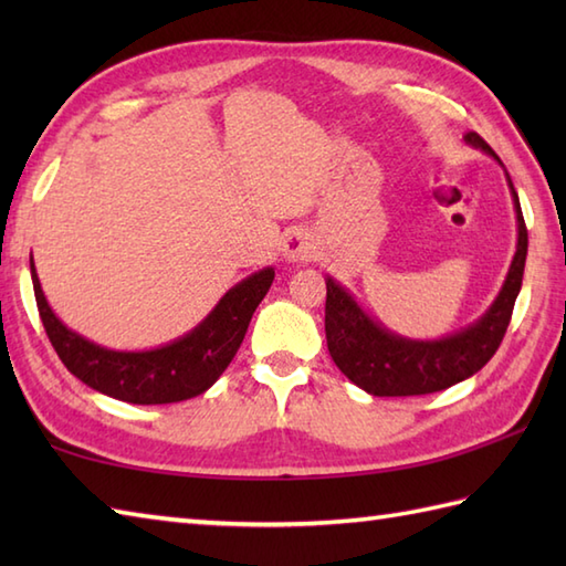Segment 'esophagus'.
<instances>
[{"label": "esophagus", "mask_w": 566, "mask_h": 566, "mask_svg": "<svg viewBox=\"0 0 566 566\" xmlns=\"http://www.w3.org/2000/svg\"><path fill=\"white\" fill-rule=\"evenodd\" d=\"M314 250H316L314 238H311L304 228H296V231H292L284 238V245H282L284 258L290 262H306L314 258Z\"/></svg>", "instance_id": "34e87169"}]
</instances>
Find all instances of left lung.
I'll use <instances>...</instances> for the list:
<instances>
[{
	"label": "left lung",
	"instance_id": "left-lung-1",
	"mask_svg": "<svg viewBox=\"0 0 566 566\" xmlns=\"http://www.w3.org/2000/svg\"><path fill=\"white\" fill-rule=\"evenodd\" d=\"M464 140L499 160V155L474 130H469ZM499 165L503 167L501 160ZM506 179L513 197L515 223H518V245H515L513 262L494 304L467 328L438 340L403 338L371 318L340 282L326 276L328 353L343 375L359 389L371 396H420L442 391L476 375L494 357L511 323L527 255V228L521 201L509 172Z\"/></svg>",
	"mask_w": 566,
	"mask_h": 566
}]
</instances>
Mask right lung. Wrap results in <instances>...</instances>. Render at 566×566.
<instances>
[{
  "label": "right lung",
  "instance_id": "obj_1",
  "mask_svg": "<svg viewBox=\"0 0 566 566\" xmlns=\"http://www.w3.org/2000/svg\"><path fill=\"white\" fill-rule=\"evenodd\" d=\"M31 280L43 328L57 357L90 389L126 403H175L207 391L231 365L250 318L270 292L274 270L264 268L231 286L197 328L153 350H109L70 331L41 290L31 258Z\"/></svg>",
  "mask_w": 566,
  "mask_h": 566
}]
</instances>
